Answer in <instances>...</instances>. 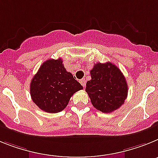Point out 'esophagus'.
I'll return each instance as SVG.
<instances>
[{
  "label": "esophagus",
  "mask_w": 158,
  "mask_h": 158,
  "mask_svg": "<svg viewBox=\"0 0 158 158\" xmlns=\"http://www.w3.org/2000/svg\"><path fill=\"white\" fill-rule=\"evenodd\" d=\"M79 83H80L81 85H82V86L84 87L85 86H86V79H80V80H79Z\"/></svg>",
  "instance_id": "34e87169"
}]
</instances>
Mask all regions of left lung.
Listing matches in <instances>:
<instances>
[{
    "mask_svg": "<svg viewBox=\"0 0 158 158\" xmlns=\"http://www.w3.org/2000/svg\"><path fill=\"white\" fill-rule=\"evenodd\" d=\"M90 76L86 91L94 108L103 113H110L124 103L128 86L118 67L110 62L98 63L90 70Z\"/></svg>",
    "mask_w": 158,
    "mask_h": 158,
    "instance_id": "left-lung-1",
    "label": "left lung"
}]
</instances>
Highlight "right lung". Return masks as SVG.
I'll return each mask as SVG.
<instances>
[{
  "label": "right lung",
  "instance_id": "add662e5",
  "mask_svg": "<svg viewBox=\"0 0 158 158\" xmlns=\"http://www.w3.org/2000/svg\"><path fill=\"white\" fill-rule=\"evenodd\" d=\"M83 86L66 71L63 60L50 59L42 64L30 84L34 103L48 113H58L68 106L71 97Z\"/></svg>",
  "mask_w": 158,
  "mask_h": 158
}]
</instances>
